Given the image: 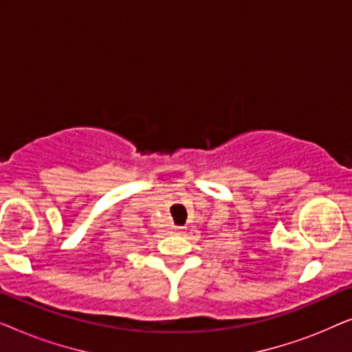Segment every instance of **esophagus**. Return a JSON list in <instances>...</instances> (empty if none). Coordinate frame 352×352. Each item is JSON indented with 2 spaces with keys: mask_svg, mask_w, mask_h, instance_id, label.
<instances>
[{
  "mask_svg": "<svg viewBox=\"0 0 352 352\" xmlns=\"http://www.w3.org/2000/svg\"><path fill=\"white\" fill-rule=\"evenodd\" d=\"M175 230L176 232H181V228H175Z\"/></svg>",
  "mask_w": 352,
  "mask_h": 352,
  "instance_id": "34e87169",
  "label": "esophagus"
}]
</instances>
